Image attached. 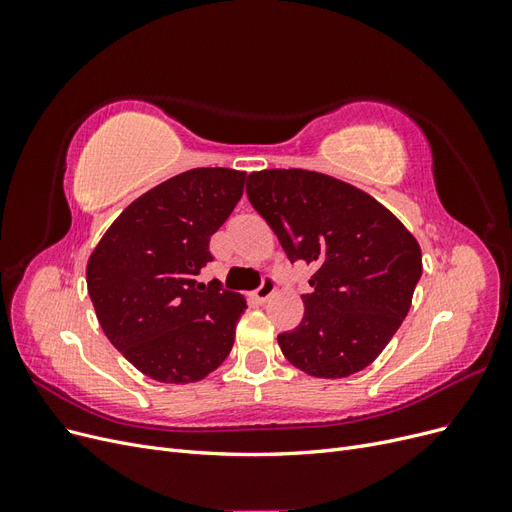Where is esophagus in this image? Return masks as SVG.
<instances>
[{
  "mask_svg": "<svg viewBox=\"0 0 512 512\" xmlns=\"http://www.w3.org/2000/svg\"><path fill=\"white\" fill-rule=\"evenodd\" d=\"M275 288H277V284H275V280L271 275H267L265 280H262V284L254 290V299L258 301V303H265L271 294L275 292Z\"/></svg>",
  "mask_w": 512,
  "mask_h": 512,
  "instance_id": "obj_1",
  "label": "esophagus"
}]
</instances>
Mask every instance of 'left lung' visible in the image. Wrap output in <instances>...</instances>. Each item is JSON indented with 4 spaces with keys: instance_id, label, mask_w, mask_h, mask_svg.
Wrapping results in <instances>:
<instances>
[{
    "instance_id": "1",
    "label": "left lung",
    "mask_w": 512,
    "mask_h": 512,
    "mask_svg": "<svg viewBox=\"0 0 512 512\" xmlns=\"http://www.w3.org/2000/svg\"><path fill=\"white\" fill-rule=\"evenodd\" d=\"M247 198L290 262L316 271L297 329L277 335L286 359L316 378L365 369L408 316L423 273L416 239L376 198L312 170H260Z\"/></svg>"
}]
</instances>
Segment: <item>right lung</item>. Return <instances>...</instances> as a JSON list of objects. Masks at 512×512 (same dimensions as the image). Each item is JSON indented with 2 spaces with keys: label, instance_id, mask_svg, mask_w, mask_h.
I'll return each mask as SVG.
<instances>
[{
  "label": "right lung",
  "instance_id": "1",
  "mask_svg": "<svg viewBox=\"0 0 512 512\" xmlns=\"http://www.w3.org/2000/svg\"><path fill=\"white\" fill-rule=\"evenodd\" d=\"M245 173L192 168L136 198L87 262L100 327L145 376L203 380L235 342L245 299L218 280L198 284L209 241L237 207Z\"/></svg>",
  "mask_w": 512,
  "mask_h": 512
}]
</instances>
